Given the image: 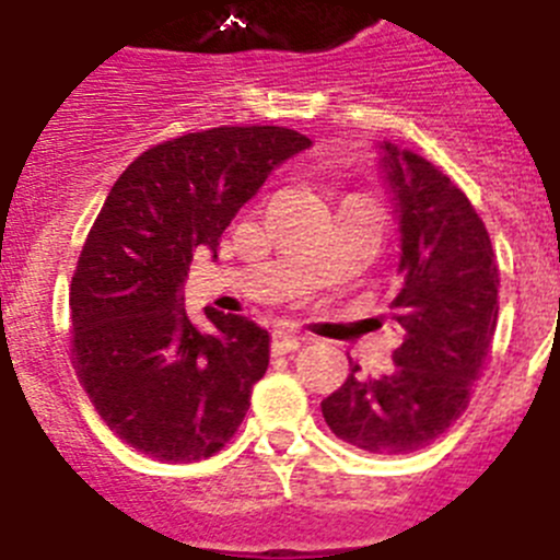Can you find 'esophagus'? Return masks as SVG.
Here are the masks:
<instances>
[{"label":"esophagus","instance_id":"esophagus-1","mask_svg":"<svg viewBox=\"0 0 560 560\" xmlns=\"http://www.w3.org/2000/svg\"><path fill=\"white\" fill-rule=\"evenodd\" d=\"M304 340H306V335H301V331L284 329V326H279V329L273 331V349L281 351V354H287V351H295Z\"/></svg>","mask_w":560,"mask_h":560}]
</instances>
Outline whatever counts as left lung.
Segmentation results:
<instances>
[{
    "label": "left lung",
    "mask_w": 560,
    "mask_h": 560,
    "mask_svg": "<svg viewBox=\"0 0 560 560\" xmlns=\"http://www.w3.org/2000/svg\"><path fill=\"white\" fill-rule=\"evenodd\" d=\"M380 170L396 203L401 284L390 317L405 340L382 376L351 374L320 401L326 424L357 450L410 455L468 407L497 331L500 270L475 206L424 155L380 142Z\"/></svg>",
    "instance_id": "1"
}]
</instances>
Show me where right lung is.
Here are the masks:
<instances>
[{
  "label": "right lung",
  "mask_w": 560,
  "mask_h": 560,
  "mask_svg": "<svg viewBox=\"0 0 560 560\" xmlns=\"http://www.w3.org/2000/svg\"><path fill=\"white\" fill-rule=\"evenodd\" d=\"M312 148L273 125L211 128L155 144L110 186L72 276V360L108 430L164 463L220 452L270 362V335L245 315H186L198 248L218 259L236 211L279 164Z\"/></svg>",
  "instance_id": "obj_1"
}]
</instances>
